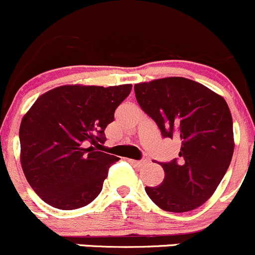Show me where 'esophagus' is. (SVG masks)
<instances>
[{"instance_id":"1","label":"esophagus","mask_w":255,"mask_h":255,"mask_svg":"<svg viewBox=\"0 0 255 255\" xmlns=\"http://www.w3.org/2000/svg\"><path fill=\"white\" fill-rule=\"evenodd\" d=\"M128 161L131 163V165L136 166V167H141V166L146 165V161H145V160H142V161H136V160H131V158H128Z\"/></svg>"}]
</instances>
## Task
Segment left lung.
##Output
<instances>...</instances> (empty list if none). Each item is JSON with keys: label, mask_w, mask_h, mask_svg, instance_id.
Wrapping results in <instances>:
<instances>
[{"label": "left lung", "mask_w": 255, "mask_h": 255, "mask_svg": "<svg viewBox=\"0 0 255 255\" xmlns=\"http://www.w3.org/2000/svg\"><path fill=\"white\" fill-rule=\"evenodd\" d=\"M133 89L161 135L181 140L180 160L160 162L165 178L161 185L146 187V193L167 212L196 210L213 195L233 156V120L226 100L181 77L140 83Z\"/></svg>", "instance_id": "1"}]
</instances>
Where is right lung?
<instances>
[{
    "label": "right lung",
    "mask_w": 255,
    "mask_h": 255,
    "mask_svg": "<svg viewBox=\"0 0 255 255\" xmlns=\"http://www.w3.org/2000/svg\"><path fill=\"white\" fill-rule=\"evenodd\" d=\"M131 88L62 85L42 94L27 112L19 127L22 170L45 203L77 210L102 192L119 158L87 146L105 142V128Z\"/></svg>",
    "instance_id": "1"
}]
</instances>
